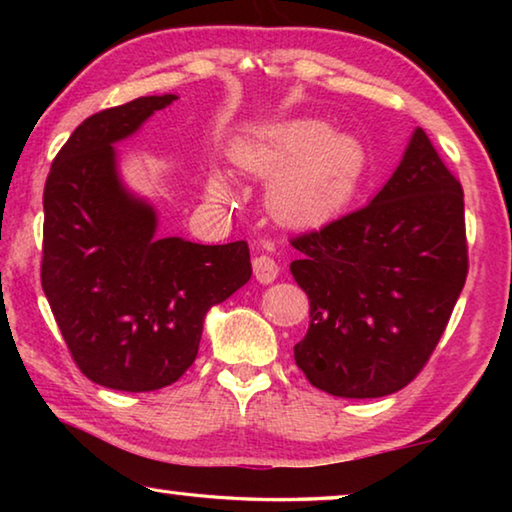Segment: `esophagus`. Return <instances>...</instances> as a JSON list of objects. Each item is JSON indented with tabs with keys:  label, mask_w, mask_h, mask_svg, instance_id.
Instances as JSON below:
<instances>
[{
	"label": "esophagus",
	"mask_w": 512,
	"mask_h": 512,
	"mask_svg": "<svg viewBox=\"0 0 512 512\" xmlns=\"http://www.w3.org/2000/svg\"><path fill=\"white\" fill-rule=\"evenodd\" d=\"M253 271L259 282L271 284L277 277V273H280V266H277V262L271 255H257L253 259Z\"/></svg>",
	"instance_id": "obj_1"
}]
</instances>
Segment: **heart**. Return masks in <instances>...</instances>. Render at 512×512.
<instances>
[{
    "label": "heart",
    "instance_id": "1",
    "mask_svg": "<svg viewBox=\"0 0 512 512\" xmlns=\"http://www.w3.org/2000/svg\"><path fill=\"white\" fill-rule=\"evenodd\" d=\"M232 158L250 173H277L268 192L273 212L282 221L311 225L327 221L350 201L357 189L366 155L348 133H329L318 119L284 121L255 131L232 146ZM210 194L230 201L228 178L214 176Z\"/></svg>",
    "mask_w": 512,
    "mask_h": 512
}]
</instances>
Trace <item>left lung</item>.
I'll list each match as a JSON object with an SVG mask.
<instances>
[{"instance_id":"1","label":"left lung","mask_w":512,"mask_h":512,"mask_svg":"<svg viewBox=\"0 0 512 512\" xmlns=\"http://www.w3.org/2000/svg\"><path fill=\"white\" fill-rule=\"evenodd\" d=\"M309 298L293 357L334 397H384L420 375L467 277L463 187L427 133L368 205L291 237Z\"/></svg>"}]
</instances>
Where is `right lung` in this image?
I'll return each mask as SVG.
<instances>
[{
	"label": "right lung",
	"mask_w": 512,
	"mask_h": 512,
	"mask_svg": "<svg viewBox=\"0 0 512 512\" xmlns=\"http://www.w3.org/2000/svg\"><path fill=\"white\" fill-rule=\"evenodd\" d=\"M173 99L140 97L85 119L42 194V291L76 366L112 391L149 393L183 377L207 311L253 275L246 241L155 237L153 207L119 183L112 144Z\"/></svg>",
	"instance_id": "obj_1"
}]
</instances>
